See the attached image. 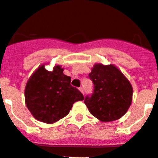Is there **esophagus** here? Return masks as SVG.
Masks as SVG:
<instances>
[{
  "mask_svg": "<svg viewBox=\"0 0 158 158\" xmlns=\"http://www.w3.org/2000/svg\"><path fill=\"white\" fill-rule=\"evenodd\" d=\"M79 90H80V91L81 92V93L84 94V89H83L82 87H80V88H79Z\"/></svg>",
  "mask_w": 158,
  "mask_h": 158,
  "instance_id": "1",
  "label": "esophagus"
}]
</instances>
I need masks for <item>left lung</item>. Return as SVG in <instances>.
I'll return each mask as SVG.
<instances>
[{
    "label": "left lung",
    "mask_w": 158,
    "mask_h": 158,
    "mask_svg": "<svg viewBox=\"0 0 158 158\" xmlns=\"http://www.w3.org/2000/svg\"><path fill=\"white\" fill-rule=\"evenodd\" d=\"M89 77L94 92L84 104L93 116L102 122H110L124 116L132 102L133 88L128 79L114 64L94 65Z\"/></svg>",
    "instance_id": "1"
}]
</instances>
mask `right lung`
Returning <instances> with one entry per match:
<instances>
[{
	"instance_id": "add662e5",
	"label": "right lung",
	"mask_w": 158,
	"mask_h": 158,
	"mask_svg": "<svg viewBox=\"0 0 158 158\" xmlns=\"http://www.w3.org/2000/svg\"><path fill=\"white\" fill-rule=\"evenodd\" d=\"M42 64L26 84L24 97L27 107L35 119L53 124L69 114L74 103L84 96L71 85V77L64 74V68L56 65L52 71Z\"/></svg>"
}]
</instances>
